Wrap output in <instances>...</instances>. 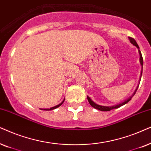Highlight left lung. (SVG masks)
I'll list each match as a JSON object with an SVG mask.
<instances>
[{"instance_id": "1", "label": "left lung", "mask_w": 151, "mask_h": 151, "mask_svg": "<svg viewBox=\"0 0 151 151\" xmlns=\"http://www.w3.org/2000/svg\"><path fill=\"white\" fill-rule=\"evenodd\" d=\"M129 40H130V43H131L132 44H133L134 45H135L136 47L138 48V49H139V47L138 45H137V42L135 41V40H134L133 38L129 37ZM139 55H140V63H141V65L142 66V68H143V58H142V53H141V52H140L139 50ZM142 73H141V77H142ZM137 88H138V86H137V89L135 90V91H134V94H132V96H130V98H128V99L127 100H126L125 101L122 102V103L119 104H117V105H116V106H99V105H98V104H96L95 103H94V102L92 101V100H91V99H90V98L89 97V96H88V102H89L90 104V105H91L92 107H93L94 108H95V109H97V110H101V111H110V110H111L112 109H114V108H119V107H121L122 106H124V104H127L128 101H130V99H132V97L134 96V94L136 93L137 90Z\"/></svg>"}]
</instances>
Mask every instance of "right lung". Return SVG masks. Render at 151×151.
I'll return each mask as SVG.
<instances>
[{"label": "right lung", "instance_id": "add662e5", "mask_svg": "<svg viewBox=\"0 0 151 151\" xmlns=\"http://www.w3.org/2000/svg\"><path fill=\"white\" fill-rule=\"evenodd\" d=\"M63 101H64V100H63V101L61 102V104H59V105H57V106H54V107H52V108H46V109H41V110H54V109H55V108H58V107H59V106H61V104L63 103Z\"/></svg>", "mask_w": 151, "mask_h": 151}]
</instances>
